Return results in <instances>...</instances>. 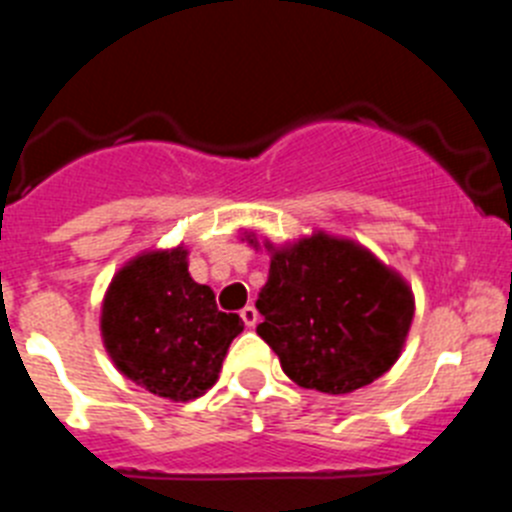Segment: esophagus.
<instances>
[{"instance_id":"34e87169","label":"esophagus","mask_w":512,"mask_h":512,"mask_svg":"<svg viewBox=\"0 0 512 512\" xmlns=\"http://www.w3.org/2000/svg\"><path fill=\"white\" fill-rule=\"evenodd\" d=\"M241 318H243V323L248 325V328H253V325H256V320H259V315H256V307H253V305L243 307Z\"/></svg>"}]
</instances>
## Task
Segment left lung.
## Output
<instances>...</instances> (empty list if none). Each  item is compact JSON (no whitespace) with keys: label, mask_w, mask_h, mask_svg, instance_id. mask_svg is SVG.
Returning a JSON list of instances; mask_svg holds the SVG:
<instances>
[{"label":"left lung","mask_w":512,"mask_h":512,"mask_svg":"<svg viewBox=\"0 0 512 512\" xmlns=\"http://www.w3.org/2000/svg\"><path fill=\"white\" fill-rule=\"evenodd\" d=\"M256 333L305 390L346 395L397 361L413 323V292L366 248L315 233L271 248Z\"/></svg>","instance_id":"obj_1"}]
</instances>
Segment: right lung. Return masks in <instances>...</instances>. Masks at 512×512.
Returning a JSON list of instances; mask_svg holds the SVG:
<instances>
[{"mask_svg":"<svg viewBox=\"0 0 512 512\" xmlns=\"http://www.w3.org/2000/svg\"><path fill=\"white\" fill-rule=\"evenodd\" d=\"M241 330L243 320L217 310L212 289L189 277L184 248L143 253L104 295L107 354L125 377L166 400L205 395Z\"/></svg>","mask_w":512,"mask_h":512,"instance_id":"1","label":"right lung"}]
</instances>
